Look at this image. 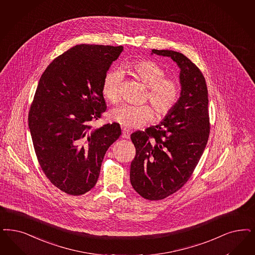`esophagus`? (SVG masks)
<instances>
[{
  "label": "esophagus",
  "mask_w": 255,
  "mask_h": 255,
  "mask_svg": "<svg viewBox=\"0 0 255 255\" xmlns=\"http://www.w3.org/2000/svg\"><path fill=\"white\" fill-rule=\"evenodd\" d=\"M130 132L127 129H123V138H130Z\"/></svg>",
  "instance_id": "esophagus-1"
}]
</instances>
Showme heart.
<instances>
[{
  "mask_svg": "<svg viewBox=\"0 0 255 255\" xmlns=\"http://www.w3.org/2000/svg\"><path fill=\"white\" fill-rule=\"evenodd\" d=\"M125 70L148 88L146 99L158 119L166 117L174 109L180 97L179 83L166 77L165 70L157 63L139 60L126 66ZM121 81L122 74L118 71L108 72L103 80V94L113 104L120 101ZM111 116L125 129H133L152 121L153 111L148 106H123L115 109Z\"/></svg>",
  "mask_w": 255,
  "mask_h": 255,
  "instance_id": "1",
  "label": "heart"
}]
</instances>
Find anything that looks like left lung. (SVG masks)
Returning a JSON list of instances; mask_svg holds the SVG:
<instances>
[{"mask_svg": "<svg viewBox=\"0 0 255 255\" xmlns=\"http://www.w3.org/2000/svg\"><path fill=\"white\" fill-rule=\"evenodd\" d=\"M180 68L181 96L158 125L131 134L135 156L130 181L146 200L159 201L175 193L191 177L206 147L210 123L208 90L200 69L183 53L152 50Z\"/></svg>", "mask_w": 255, "mask_h": 255, "instance_id": "8db88e82", "label": "left lung"}]
</instances>
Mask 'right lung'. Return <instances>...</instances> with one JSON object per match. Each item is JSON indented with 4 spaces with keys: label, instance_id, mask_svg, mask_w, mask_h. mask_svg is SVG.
I'll use <instances>...</instances> for the list:
<instances>
[{
    "label": "right lung",
    "instance_id": "add662e5",
    "mask_svg": "<svg viewBox=\"0 0 255 255\" xmlns=\"http://www.w3.org/2000/svg\"><path fill=\"white\" fill-rule=\"evenodd\" d=\"M123 46L80 44L42 73L28 123L35 155L50 182L79 196L96 185L106 150L122 134L119 123L91 129L106 112L103 80Z\"/></svg>",
    "mask_w": 255,
    "mask_h": 255
}]
</instances>
